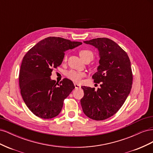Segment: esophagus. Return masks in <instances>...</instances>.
<instances>
[{"mask_svg": "<svg viewBox=\"0 0 153 153\" xmlns=\"http://www.w3.org/2000/svg\"><path fill=\"white\" fill-rule=\"evenodd\" d=\"M74 85H75V87L76 89H78V88H80V87H81L79 84H76V83H74Z\"/></svg>", "mask_w": 153, "mask_h": 153, "instance_id": "34e87169", "label": "esophagus"}]
</instances>
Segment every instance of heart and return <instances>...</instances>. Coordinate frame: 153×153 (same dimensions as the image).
<instances>
[{
	"instance_id": "1",
	"label": "heart",
	"mask_w": 153,
	"mask_h": 153,
	"mask_svg": "<svg viewBox=\"0 0 153 153\" xmlns=\"http://www.w3.org/2000/svg\"><path fill=\"white\" fill-rule=\"evenodd\" d=\"M79 55L80 57L84 60L87 57H91L93 58V53L89 50H82L80 51ZM67 57L65 56L64 57V61H66ZM66 76L67 77L74 82H80L82 80V78L85 76V73L83 72H79V71H76L75 70H70L66 73Z\"/></svg>"
}]
</instances>
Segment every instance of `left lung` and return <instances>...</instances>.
<instances>
[{"mask_svg": "<svg viewBox=\"0 0 153 153\" xmlns=\"http://www.w3.org/2000/svg\"><path fill=\"white\" fill-rule=\"evenodd\" d=\"M99 52L97 72L92 78L100 88L82 86L84 96L80 100L84 113L96 121L112 116L121 107L131 91L133 75L128 55L114 41L100 38L85 41Z\"/></svg>", "mask_w": 153, "mask_h": 153, "instance_id": "obj_1", "label": "left lung"}]
</instances>
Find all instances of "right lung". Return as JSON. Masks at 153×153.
Listing matches in <instances>:
<instances>
[{"label":"right lung","instance_id":"1","mask_svg":"<svg viewBox=\"0 0 153 153\" xmlns=\"http://www.w3.org/2000/svg\"><path fill=\"white\" fill-rule=\"evenodd\" d=\"M82 43L48 37L34 46L22 60L19 73L20 92L27 107L36 116L52 119L59 114L64 99L75 89L68 78L52 80L53 68L61 65L64 52Z\"/></svg>","mask_w":153,"mask_h":153}]
</instances>
